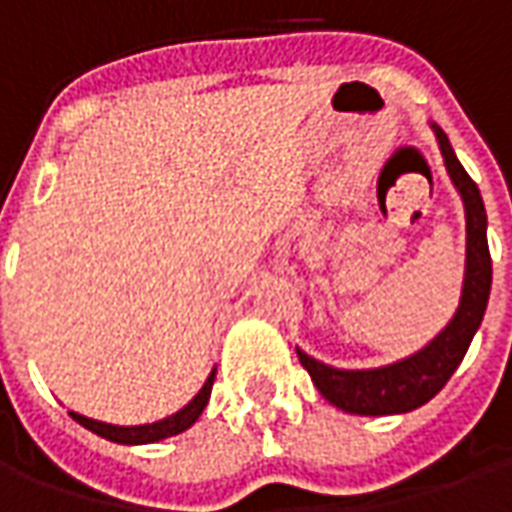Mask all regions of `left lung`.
Instances as JSON below:
<instances>
[{
	"label": "left lung",
	"instance_id": "1",
	"mask_svg": "<svg viewBox=\"0 0 512 512\" xmlns=\"http://www.w3.org/2000/svg\"><path fill=\"white\" fill-rule=\"evenodd\" d=\"M430 128L439 139L444 167L450 172L452 183L461 194L463 211H466V271H463L461 304L452 315V321L422 351L392 365L373 367V370H337L296 348L299 362L310 373L318 392L332 406L343 408L348 414L384 417V414H406V411L425 406L430 397L439 395L441 386L450 381L455 367L461 365L488 307L491 252H488V235H485L488 219H485L483 197H480L477 183L469 178V172L461 167L447 134L436 123H430Z\"/></svg>",
	"mask_w": 512,
	"mask_h": 512
}]
</instances>
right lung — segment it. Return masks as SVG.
<instances>
[{
    "label": "right lung",
    "mask_w": 512,
    "mask_h": 512,
    "mask_svg": "<svg viewBox=\"0 0 512 512\" xmlns=\"http://www.w3.org/2000/svg\"><path fill=\"white\" fill-rule=\"evenodd\" d=\"M213 378H216V367L211 370L208 381L202 384L200 392L191 397L186 406L180 408V411H175L172 417L158 419V422H150V425H131V428H126V425H109V422H98V419L82 417V414H76V411H68V414H71L79 425H84L87 430L98 433L101 439L117 441V444H153V441L178 436V433L189 430L191 425L200 419L202 408L208 406V397H211Z\"/></svg>",
    "instance_id": "right-lung-1"
}]
</instances>
